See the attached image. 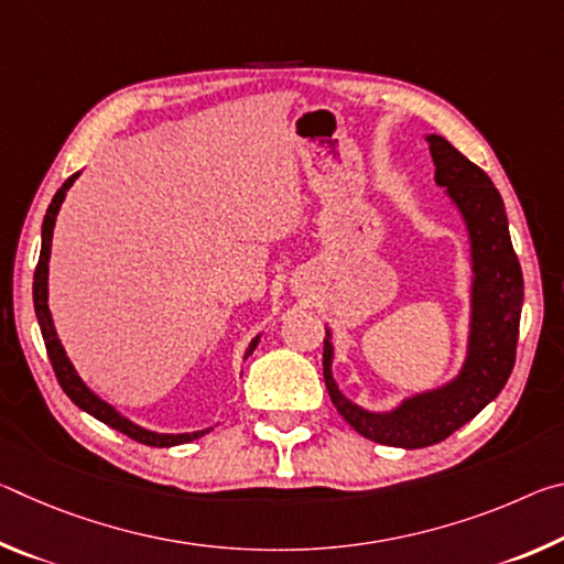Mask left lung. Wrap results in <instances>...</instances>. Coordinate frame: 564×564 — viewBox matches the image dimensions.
Wrapping results in <instances>:
<instances>
[{
  "label": "left lung",
  "mask_w": 564,
  "mask_h": 564,
  "mask_svg": "<svg viewBox=\"0 0 564 564\" xmlns=\"http://www.w3.org/2000/svg\"><path fill=\"white\" fill-rule=\"evenodd\" d=\"M427 144L437 186H445L460 208L470 234L473 316L460 376L443 388L403 400L390 413H368L338 390L330 373V336L323 340V378L338 413L368 441L405 451L445 441L498 398L514 366L522 311V269L510 241L500 191L447 139L431 133Z\"/></svg>",
  "instance_id": "1"
}]
</instances>
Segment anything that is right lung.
<instances>
[{"label": "right lung", "mask_w": 564, "mask_h": 564, "mask_svg": "<svg viewBox=\"0 0 564 564\" xmlns=\"http://www.w3.org/2000/svg\"><path fill=\"white\" fill-rule=\"evenodd\" d=\"M74 174L69 176L62 184V188L56 191L50 208H46V216H44V224H42V251H40V263H36V271H34V311H36V318H40V328H42V338H44V346H46V356L52 360V368H54V376L59 380V386L66 395L72 398V403L76 408L87 410L89 415H94L97 420H101L104 425L113 427V431H119L123 435H129L131 441L137 443H144L151 447H171V445H181V443H191L196 441V437L206 435L208 431H198V433H181V435H164V433H151L144 431V427L133 425L131 420H127L123 415H119L117 410H113L109 403H104L101 398H97L91 393V390L84 386V380L76 376L74 366L66 358V352L62 348L59 338H56V330H54V323H52V313H50V305H46V273H50V253H52V234H54V221H56V214H59V206L64 202L66 191L76 181ZM259 346V338L251 340V346L246 350V358L251 356L253 348Z\"/></svg>", "instance_id": "right-lung-1"}]
</instances>
